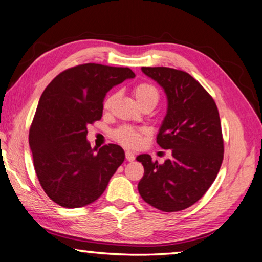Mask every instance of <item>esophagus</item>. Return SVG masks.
Here are the masks:
<instances>
[{"mask_svg": "<svg viewBox=\"0 0 262 262\" xmlns=\"http://www.w3.org/2000/svg\"><path fill=\"white\" fill-rule=\"evenodd\" d=\"M126 159L128 161H133L135 159V156L132 152H129V150H126Z\"/></svg>", "mask_w": 262, "mask_h": 262, "instance_id": "34e87169", "label": "esophagus"}]
</instances>
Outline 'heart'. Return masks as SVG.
Returning a JSON list of instances; mask_svg holds the SVG:
<instances>
[{
    "instance_id": "b5f03b06",
    "label": "heart",
    "mask_w": 262,
    "mask_h": 262,
    "mask_svg": "<svg viewBox=\"0 0 262 262\" xmlns=\"http://www.w3.org/2000/svg\"><path fill=\"white\" fill-rule=\"evenodd\" d=\"M133 94H134L136 101H138L141 108H146V106H153L154 108V106L158 104V102H159L160 97L159 91H158L157 88L150 83L138 84V85L134 88V90H133ZM116 97V94H112L104 99V102H103V109H104L105 112L112 109ZM112 135L117 142L121 143V145L130 147V148L139 147L141 145L142 141V132L130 126H122L116 128L115 130H113Z\"/></svg>"
}]
</instances>
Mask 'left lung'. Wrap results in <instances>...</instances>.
Returning <instances> with one entry per match:
<instances>
[{
	"mask_svg": "<svg viewBox=\"0 0 262 262\" xmlns=\"http://www.w3.org/2000/svg\"><path fill=\"white\" fill-rule=\"evenodd\" d=\"M163 88L167 113L157 142L171 149L164 164L148 154L136 158L145 173L138 189L142 200L165 212L180 211L200 201L216 179L223 160V138L216 103L187 72L141 68Z\"/></svg>",
	"mask_w": 262,
	"mask_h": 262,
	"instance_id": "left-lung-1",
	"label": "left lung"
}]
</instances>
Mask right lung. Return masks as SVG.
I'll use <instances>...</instances> for the list:
<instances>
[{
  "label": "right lung",
  "mask_w": 262,
  "mask_h": 262,
  "mask_svg": "<svg viewBox=\"0 0 262 262\" xmlns=\"http://www.w3.org/2000/svg\"><path fill=\"white\" fill-rule=\"evenodd\" d=\"M134 77L129 68L89 62L59 73L43 90L29 146L40 185L54 203L69 209L93 203L123 163L119 145L109 143L95 152L86 127L101 120L106 93Z\"/></svg>",
  "instance_id": "right-lung-1"
}]
</instances>
